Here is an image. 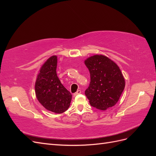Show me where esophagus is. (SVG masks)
I'll list each match as a JSON object with an SVG mask.
<instances>
[{
	"label": "esophagus",
	"mask_w": 156,
	"mask_h": 156,
	"mask_svg": "<svg viewBox=\"0 0 156 156\" xmlns=\"http://www.w3.org/2000/svg\"><path fill=\"white\" fill-rule=\"evenodd\" d=\"M81 90H77L76 92L73 94V96H76L79 95V94H81Z\"/></svg>",
	"instance_id": "1"
}]
</instances>
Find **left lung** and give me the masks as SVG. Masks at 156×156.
I'll list each match as a JSON object with an SVG mask.
<instances>
[{"label":"left lung","mask_w":156,"mask_h":156,"mask_svg":"<svg viewBox=\"0 0 156 156\" xmlns=\"http://www.w3.org/2000/svg\"><path fill=\"white\" fill-rule=\"evenodd\" d=\"M84 63L90 74V83L84 93L90 104L100 110L114 106L125 88L119 67L103 55L91 56Z\"/></svg>","instance_id":"obj_1"}]
</instances>
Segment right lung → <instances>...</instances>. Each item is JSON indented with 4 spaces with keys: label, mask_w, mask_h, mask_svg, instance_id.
Masks as SVG:
<instances>
[{
    "label": "right lung",
    "mask_w": 156,
    "mask_h": 156,
    "mask_svg": "<svg viewBox=\"0 0 156 156\" xmlns=\"http://www.w3.org/2000/svg\"><path fill=\"white\" fill-rule=\"evenodd\" d=\"M57 57L53 56L42 66L35 84L37 100L46 109L62 113L69 107L72 94L60 83L57 74Z\"/></svg>",
    "instance_id": "1"
}]
</instances>
